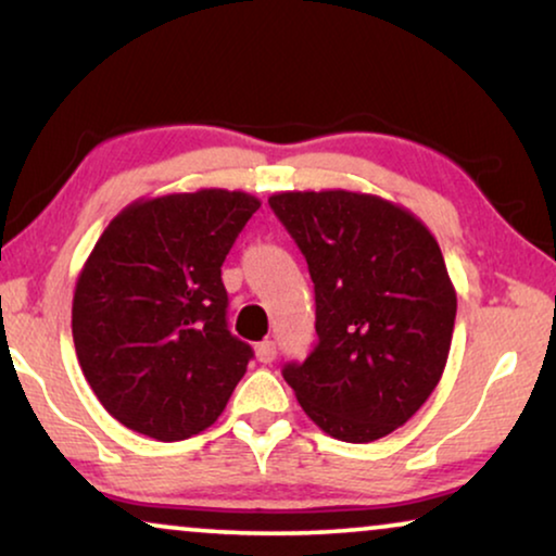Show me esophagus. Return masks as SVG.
<instances>
[{
    "instance_id": "34e87169",
    "label": "esophagus",
    "mask_w": 556,
    "mask_h": 556,
    "mask_svg": "<svg viewBox=\"0 0 556 556\" xmlns=\"http://www.w3.org/2000/svg\"><path fill=\"white\" fill-rule=\"evenodd\" d=\"M255 356H257V362H261V364L276 362V356H278L276 341H261V344L255 346Z\"/></svg>"
}]
</instances>
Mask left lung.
<instances>
[{
  "label": "left lung",
  "instance_id": "8db88e82",
  "mask_svg": "<svg viewBox=\"0 0 556 556\" xmlns=\"http://www.w3.org/2000/svg\"><path fill=\"white\" fill-rule=\"evenodd\" d=\"M306 257L318 344L283 379L324 432L371 443L405 425L443 377L455 288L428 227L375 194H273Z\"/></svg>",
  "mask_w": 556,
  "mask_h": 556
}]
</instances>
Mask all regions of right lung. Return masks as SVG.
<instances>
[{"mask_svg": "<svg viewBox=\"0 0 556 556\" xmlns=\"http://www.w3.org/2000/svg\"><path fill=\"white\" fill-rule=\"evenodd\" d=\"M261 207L200 189L128 204L73 295V341L101 405L128 430L187 440L223 415L253 349L227 329L223 263Z\"/></svg>", "mask_w": 556, "mask_h": 556, "instance_id": "right-lung-1", "label": "right lung"}]
</instances>
